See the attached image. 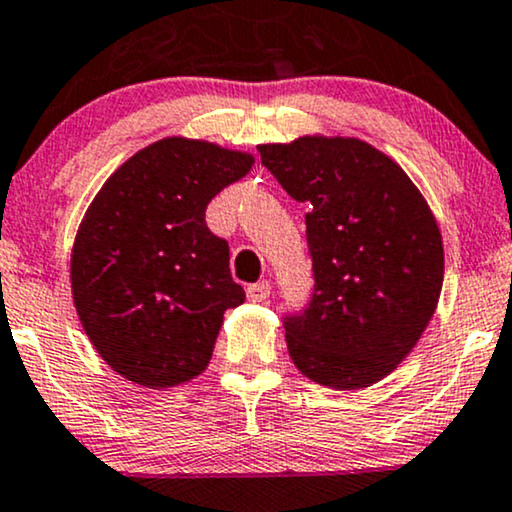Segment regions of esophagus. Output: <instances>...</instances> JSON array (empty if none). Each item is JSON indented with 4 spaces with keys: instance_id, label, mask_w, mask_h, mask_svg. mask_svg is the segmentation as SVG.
I'll use <instances>...</instances> for the list:
<instances>
[{
    "instance_id": "obj_1",
    "label": "esophagus",
    "mask_w": 512,
    "mask_h": 512,
    "mask_svg": "<svg viewBox=\"0 0 512 512\" xmlns=\"http://www.w3.org/2000/svg\"><path fill=\"white\" fill-rule=\"evenodd\" d=\"M271 295V283L269 281H260L248 286V300L252 302H264Z\"/></svg>"
}]
</instances>
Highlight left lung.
<instances>
[{
    "mask_svg": "<svg viewBox=\"0 0 512 512\" xmlns=\"http://www.w3.org/2000/svg\"><path fill=\"white\" fill-rule=\"evenodd\" d=\"M304 215L314 288L283 314L293 364L314 383L359 390L394 371L444 278L437 222L406 172L359 139L302 137L257 148Z\"/></svg>",
    "mask_w": 512,
    "mask_h": 512,
    "instance_id": "1",
    "label": "left lung"
}]
</instances>
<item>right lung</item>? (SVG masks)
Returning <instances> with one entry per match:
<instances>
[{"label":"right lung","instance_id":"obj_1","mask_svg":"<svg viewBox=\"0 0 512 512\" xmlns=\"http://www.w3.org/2000/svg\"><path fill=\"white\" fill-rule=\"evenodd\" d=\"M252 158L208 141L160 139L118 167L77 231L70 281L84 333L103 361L144 387L196 378L224 312L245 300L229 243L205 210Z\"/></svg>","mask_w":512,"mask_h":512}]
</instances>
